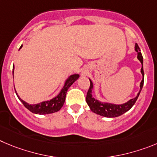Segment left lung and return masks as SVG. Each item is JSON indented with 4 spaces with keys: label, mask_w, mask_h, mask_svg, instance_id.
<instances>
[{
    "label": "left lung",
    "mask_w": 157,
    "mask_h": 157,
    "mask_svg": "<svg viewBox=\"0 0 157 157\" xmlns=\"http://www.w3.org/2000/svg\"><path fill=\"white\" fill-rule=\"evenodd\" d=\"M135 52L138 53V59L142 63V69H141V73L142 75V80L140 83V89H139V92L137 94L136 97L134 98H131L129 101L126 102L122 103V104H114V103L107 102V101H101L98 99L94 98L93 97V90H94V84L93 82L90 80V87L87 93V97H86V101H87V105H89L91 110L94 113L98 114V115L102 116L105 117H109V118H113V117H117L121 116L122 114L128 112V110L135 105V101L138 99L139 94L142 91V87L144 84V70H143V57H142V53L140 52V48L138 47V45L135 44Z\"/></svg>",
    "instance_id": "8db88e82"
}]
</instances>
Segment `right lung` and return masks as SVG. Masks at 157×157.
Masks as SVG:
<instances>
[{"instance_id":"1","label":"right lung","mask_w":157,"mask_h":157,"mask_svg":"<svg viewBox=\"0 0 157 157\" xmlns=\"http://www.w3.org/2000/svg\"><path fill=\"white\" fill-rule=\"evenodd\" d=\"M22 45H21V47L19 48V49L22 48ZM12 73H13L14 78V66ZM79 77H80V74H78V73H74V74L70 75V77H67L66 80H65L64 86H63L61 91L59 92V94H58L57 96H56L55 98H52V99L47 100V101H43L40 103H37V104H29V103H27L26 101L21 99V98H19V96L18 95L17 93L16 94L17 96H18L19 99L21 101V102L24 105V106L26 107L27 109H29L30 112L33 113L40 114V115L53 113L58 112V111L60 110V109L63 107V104H64L65 102V100H66V92L68 91L69 87H70V86L79 78Z\"/></svg>"}]
</instances>
